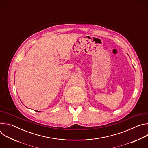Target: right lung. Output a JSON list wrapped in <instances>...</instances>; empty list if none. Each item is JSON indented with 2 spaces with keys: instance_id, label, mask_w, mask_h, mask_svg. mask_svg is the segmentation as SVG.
I'll return each mask as SVG.
<instances>
[{
  "instance_id": "obj_1",
  "label": "right lung",
  "mask_w": 148,
  "mask_h": 148,
  "mask_svg": "<svg viewBox=\"0 0 148 148\" xmlns=\"http://www.w3.org/2000/svg\"><path fill=\"white\" fill-rule=\"evenodd\" d=\"M37 112H38V111H37Z\"/></svg>"
}]
</instances>
